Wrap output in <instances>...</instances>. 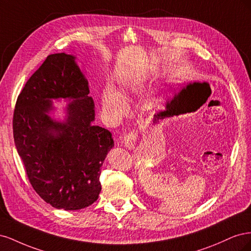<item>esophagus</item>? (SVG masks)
I'll return each mask as SVG.
<instances>
[{"label": "esophagus", "mask_w": 251, "mask_h": 251, "mask_svg": "<svg viewBox=\"0 0 251 251\" xmlns=\"http://www.w3.org/2000/svg\"><path fill=\"white\" fill-rule=\"evenodd\" d=\"M137 133L135 131L130 132L128 134H126L125 137H124V144L125 147L128 150H133L135 148V144L136 141H137Z\"/></svg>", "instance_id": "obj_1"}]
</instances>
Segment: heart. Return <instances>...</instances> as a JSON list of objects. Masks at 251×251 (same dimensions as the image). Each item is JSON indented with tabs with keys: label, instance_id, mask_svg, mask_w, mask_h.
Instances as JSON below:
<instances>
[{
	"label": "heart",
	"instance_id": "1",
	"mask_svg": "<svg viewBox=\"0 0 251 251\" xmlns=\"http://www.w3.org/2000/svg\"><path fill=\"white\" fill-rule=\"evenodd\" d=\"M157 76V72L151 71L143 76H134L130 78H126L120 81L119 91L116 92L115 90L111 88H105L101 95L102 107L110 116L114 119H121L128 113L127 101L132 100V97L138 93L143 81L149 78H155ZM162 105V100H157L155 102L156 108H160Z\"/></svg>",
	"mask_w": 251,
	"mask_h": 251
}]
</instances>
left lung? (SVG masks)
I'll use <instances>...</instances> for the list:
<instances>
[{"instance_id": "left-lung-1", "label": "left lung", "mask_w": 251, "mask_h": 251, "mask_svg": "<svg viewBox=\"0 0 251 251\" xmlns=\"http://www.w3.org/2000/svg\"><path fill=\"white\" fill-rule=\"evenodd\" d=\"M178 103L180 104V102H178L177 100H174L172 103H171V105H170V108H169V110L166 111V112H163L161 115H160V119H163L164 117H172V116H174V115H179L180 114V109H179V105H178Z\"/></svg>"}]
</instances>
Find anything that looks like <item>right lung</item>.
I'll return each mask as SVG.
<instances>
[{"mask_svg":"<svg viewBox=\"0 0 251 251\" xmlns=\"http://www.w3.org/2000/svg\"><path fill=\"white\" fill-rule=\"evenodd\" d=\"M76 57L49 55L28 79L13 114V138L28 179L43 200L57 209L93 204L100 176L114 148L109 130L94 125L95 104ZM53 100H65L63 119Z\"/></svg>","mask_w":251,"mask_h":251,"instance_id":"obj_1","label":"right lung"}]
</instances>
